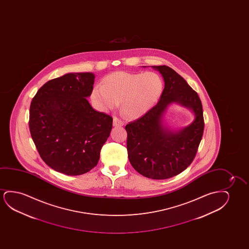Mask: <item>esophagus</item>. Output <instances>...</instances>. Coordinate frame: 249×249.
Segmentation results:
<instances>
[{"label": "esophagus", "instance_id": "esophagus-1", "mask_svg": "<svg viewBox=\"0 0 249 249\" xmlns=\"http://www.w3.org/2000/svg\"><path fill=\"white\" fill-rule=\"evenodd\" d=\"M113 126H123V123L117 117L113 118Z\"/></svg>", "mask_w": 249, "mask_h": 249}]
</instances>
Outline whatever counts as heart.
<instances>
[{
  "label": "heart",
  "mask_w": 249,
  "mask_h": 249,
  "mask_svg": "<svg viewBox=\"0 0 249 249\" xmlns=\"http://www.w3.org/2000/svg\"><path fill=\"white\" fill-rule=\"evenodd\" d=\"M164 84L155 72L115 71L106 75L90 95L92 106L100 111L121 109L130 119H138L149 112L163 92Z\"/></svg>",
  "instance_id": "heart-1"
}]
</instances>
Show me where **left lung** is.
<instances>
[{"label": "left lung", "mask_w": 249, "mask_h": 249, "mask_svg": "<svg viewBox=\"0 0 249 249\" xmlns=\"http://www.w3.org/2000/svg\"><path fill=\"white\" fill-rule=\"evenodd\" d=\"M151 67L163 77V92L157 106L126 125V149L138 173L152 179H166L182 173L194 160L204 130L203 111L197 92L177 72L167 65ZM172 103L191 109L195 121L177 131L169 130L163 117Z\"/></svg>", "instance_id": "8db88e82"}]
</instances>
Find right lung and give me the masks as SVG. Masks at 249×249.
<instances>
[{
    "mask_svg": "<svg viewBox=\"0 0 249 249\" xmlns=\"http://www.w3.org/2000/svg\"><path fill=\"white\" fill-rule=\"evenodd\" d=\"M95 75L68 73L46 82L32 99L29 126L45 163L61 174H86L98 164L113 119L98 112L87 98Z\"/></svg>",
    "mask_w": 249,
    "mask_h": 249,
    "instance_id": "obj_1",
    "label": "right lung"
}]
</instances>
